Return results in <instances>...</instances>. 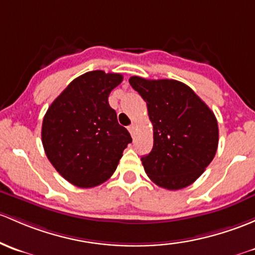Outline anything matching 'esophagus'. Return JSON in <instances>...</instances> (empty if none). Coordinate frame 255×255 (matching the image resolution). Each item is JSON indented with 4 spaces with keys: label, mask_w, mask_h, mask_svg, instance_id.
Returning <instances> with one entry per match:
<instances>
[{
    "label": "esophagus",
    "mask_w": 255,
    "mask_h": 255,
    "mask_svg": "<svg viewBox=\"0 0 255 255\" xmlns=\"http://www.w3.org/2000/svg\"><path fill=\"white\" fill-rule=\"evenodd\" d=\"M128 130H129L130 135L134 136V133H135V125H130L129 127H128Z\"/></svg>",
    "instance_id": "obj_1"
}]
</instances>
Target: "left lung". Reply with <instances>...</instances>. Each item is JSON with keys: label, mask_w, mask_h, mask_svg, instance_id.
I'll return each instance as SVG.
<instances>
[{"label": "left lung", "mask_w": 255, "mask_h": 255, "mask_svg": "<svg viewBox=\"0 0 255 255\" xmlns=\"http://www.w3.org/2000/svg\"><path fill=\"white\" fill-rule=\"evenodd\" d=\"M148 106L154 145L141 156L146 175L168 191L188 187L213 161L219 144L214 112L188 85L173 79L130 77Z\"/></svg>", "instance_id": "left-lung-1"}]
</instances>
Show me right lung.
I'll use <instances>...</instances> for the list:
<instances>
[{"mask_svg": "<svg viewBox=\"0 0 255 255\" xmlns=\"http://www.w3.org/2000/svg\"><path fill=\"white\" fill-rule=\"evenodd\" d=\"M122 74L92 71L72 80L45 114L41 140L47 159L64 179L80 188L107 181L132 143L119 125L109 95Z\"/></svg>", "mask_w": 255, "mask_h": 255, "instance_id": "obj_1", "label": "right lung"}]
</instances>
